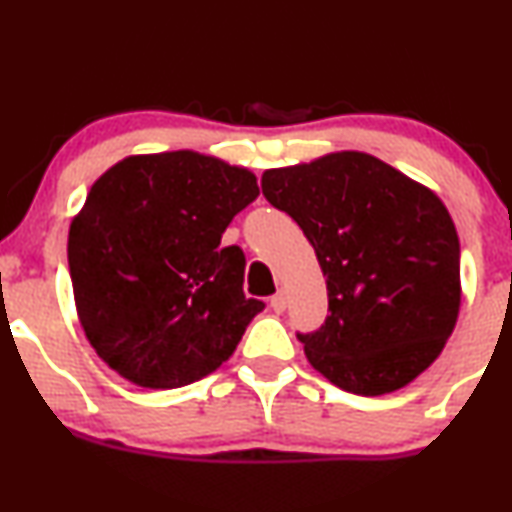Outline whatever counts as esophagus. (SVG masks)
I'll return each mask as SVG.
<instances>
[{
  "label": "esophagus",
  "mask_w": 512,
  "mask_h": 512,
  "mask_svg": "<svg viewBox=\"0 0 512 512\" xmlns=\"http://www.w3.org/2000/svg\"><path fill=\"white\" fill-rule=\"evenodd\" d=\"M286 303H288V300H286V293H283V291L272 295V310H274V312H283V310H286Z\"/></svg>",
  "instance_id": "esophagus-1"
}]
</instances>
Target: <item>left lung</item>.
Listing matches in <instances>:
<instances>
[{
    "label": "left lung",
    "instance_id": "obj_1",
    "mask_svg": "<svg viewBox=\"0 0 512 512\" xmlns=\"http://www.w3.org/2000/svg\"><path fill=\"white\" fill-rule=\"evenodd\" d=\"M262 193L310 240L329 315L298 334L338 389L381 396L441 355L460 310V243L443 202L365 152H331L262 174Z\"/></svg>",
    "mask_w": 512,
    "mask_h": 512
}]
</instances>
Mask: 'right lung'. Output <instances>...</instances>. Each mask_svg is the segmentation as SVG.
Wrapping results in <instances>:
<instances>
[{
    "label": "right lung",
    "instance_id": "add662e5",
    "mask_svg": "<svg viewBox=\"0 0 512 512\" xmlns=\"http://www.w3.org/2000/svg\"><path fill=\"white\" fill-rule=\"evenodd\" d=\"M260 195L243 166L193 150L133 155L92 183L69 229L80 326L143 389H178L221 367L264 310L245 298V255L221 233Z\"/></svg>",
    "mask_w": 512,
    "mask_h": 512
}]
</instances>
